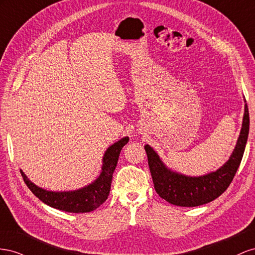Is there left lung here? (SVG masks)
<instances>
[{"label":"left lung","instance_id":"obj_1","mask_svg":"<svg viewBox=\"0 0 255 255\" xmlns=\"http://www.w3.org/2000/svg\"><path fill=\"white\" fill-rule=\"evenodd\" d=\"M244 101L245 112L236 145L228 161L216 171L200 176L185 175L166 166L157 151L150 145H145L154 187L160 198L176 206L195 207L216 200L227 190L241 164L248 140L250 120L246 99Z\"/></svg>","mask_w":255,"mask_h":255}]
</instances>
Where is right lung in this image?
<instances>
[{
  "label": "right lung",
  "mask_w": 255,
  "mask_h": 255,
  "mask_svg": "<svg viewBox=\"0 0 255 255\" xmlns=\"http://www.w3.org/2000/svg\"><path fill=\"white\" fill-rule=\"evenodd\" d=\"M129 137L124 136L109 146L101 160V170L98 177L91 184L76 190L51 191L38 187L20 170L24 183L37 198L49 205L67 213H90L98 208L108 199L110 193L113 173L119 161L122 148L128 143Z\"/></svg>",
  "instance_id": "1"
}]
</instances>
